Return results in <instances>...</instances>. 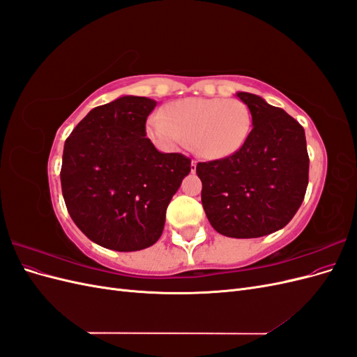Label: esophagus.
I'll return each mask as SVG.
<instances>
[{
  "label": "esophagus",
  "instance_id": "obj_1",
  "mask_svg": "<svg viewBox=\"0 0 357 357\" xmlns=\"http://www.w3.org/2000/svg\"><path fill=\"white\" fill-rule=\"evenodd\" d=\"M190 171L195 172L197 171V160H192V165H190Z\"/></svg>",
  "mask_w": 357,
  "mask_h": 357
}]
</instances>
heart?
I'll use <instances>...</instances> for the list:
<instances>
[{"label":"heart","instance_id":"1","mask_svg":"<svg viewBox=\"0 0 357 357\" xmlns=\"http://www.w3.org/2000/svg\"><path fill=\"white\" fill-rule=\"evenodd\" d=\"M252 129V113L238 100L188 98L172 102L164 116L149 119L147 131L168 149L193 139L197 152L208 159L228 158L244 146Z\"/></svg>","mask_w":357,"mask_h":357}]
</instances>
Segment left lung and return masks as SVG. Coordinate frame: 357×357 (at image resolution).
Instances as JSON below:
<instances>
[{
	"label": "left lung",
	"mask_w": 357,
	"mask_h": 357,
	"mask_svg": "<svg viewBox=\"0 0 357 357\" xmlns=\"http://www.w3.org/2000/svg\"><path fill=\"white\" fill-rule=\"evenodd\" d=\"M236 96L252 113L253 129L238 152L199 162L207 219L231 238H257L291 220L305 197L310 159L305 132L283 109L248 92Z\"/></svg>",
	"instance_id": "left-lung-1"
}]
</instances>
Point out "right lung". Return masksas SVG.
Listing matches in <instances>:
<instances>
[{
    "label": "right lung",
    "mask_w": 357,
    "mask_h": 357,
    "mask_svg": "<svg viewBox=\"0 0 357 357\" xmlns=\"http://www.w3.org/2000/svg\"><path fill=\"white\" fill-rule=\"evenodd\" d=\"M156 101L125 95L95 107L63 146L61 186L67 210L88 238L116 252L153 245L190 159L162 153L146 138Z\"/></svg>",
    "instance_id": "obj_1"
}]
</instances>
